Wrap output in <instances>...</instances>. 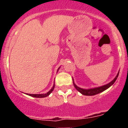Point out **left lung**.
<instances>
[{
	"mask_svg": "<svg viewBox=\"0 0 128 128\" xmlns=\"http://www.w3.org/2000/svg\"><path fill=\"white\" fill-rule=\"evenodd\" d=\"M118 74H119V72H118V74H117L116 77L114 78V80L112 81H110V82L109 83H108V84H104V85L101 86L96 87V88H93L90 89L81 88L75 84V82H74V79H72V80H73V84H74V87H75L78 92H80V93L84 95V96H94V95L98 94L100 93V92H102L103 91L106 90V89H108V88H110L111 86L113 85L114 82H115V81L117 80V78H118Z\"/></svg>",
	"mask_w": 128,
	"mask_h": 128,
	"instance_id": "obj_1",
	"label": "left lung"
}]
</instances>
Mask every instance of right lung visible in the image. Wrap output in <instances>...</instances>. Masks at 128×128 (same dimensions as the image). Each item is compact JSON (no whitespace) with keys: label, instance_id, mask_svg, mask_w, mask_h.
Masks as SVG:
<instances>
[{"label":"right lung","instance_id":"1","mask_svg":"<svg viewBox=\"0 0 128 128\" xmlns=\"http://www.w3.org/2000/svg\"><path fill=\"white\" fill-rule=\"evenodd\" d=\"M60 68V67L58 68V70ZM54 86H55V84H54V83L52 88L50 89V90H49L48 92H47V93H46V94H26L28 95V96H31V97H33V98H46V97H47V96H49V95L50 94V93H51L53 91V90H54Z\"/></svg>","mask_w":128,"mask_h":128}]
</instances>
